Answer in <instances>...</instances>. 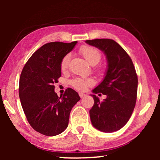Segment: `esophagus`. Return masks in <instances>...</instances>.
<instances>
[{
	"label": "esophagus",
	"mask_w": 160,
	"mask_h": 160,
	"mask_svg": "<svg viewBox=\"0 0 160 160\" xmlns=\"http://www.w3.org/2000/svg\"><path fill=\"white\" fill-rule=\"evenodd\" d=\"M79 95L80 97V98H82V97L86 96V94H84V93H82V92H79Z\"/></svg>",
	"instance_id": "obj_1"
}]
</instances>
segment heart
<instances>
[{
    "instance_id": "b5f03b06",
    "label": "heart",
    "mask_w": 160,
    "mask_h": 160,
    "mask_svg": "<svg viewBox=\"0 0 160 160\" xmlns=\"http://www.w3.org/2000/svg\"><path fill=\"white\" fill-rule=\"evenodd\" d=\"M80 53L82 55L85 60L90 63L92 66H95L99 63L100 59H101V53L97 49V48L91 47V46L85 45L81 47L79 50ZM70 55L69 53L66 54L63 58H62L60 63L61 70L62 71H64L68 68V63L70 61ZM98 70L101 69L98 68ZM94 81L92 78H75L70 81V84L74 88L78 90H85L88 87L93 85Z\"/></svg>"
}]
</instances>
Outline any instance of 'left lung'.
<instances>
[{
    "instance_id": "left-lung-1",
    "label": "left lung",
    "mask_w": 160,
    "mask_h": 160,
    "mask_svg": "<svg viewBox=\"0 0 160 160\" xmlns=\"http://www.w3.org/2000/svg\"><path fill=\"white\" fill-rule=\"evenodd\" d=\"M86 43L102 50L108 63L104 80L92 90L107 98L100 102L96 95H91L94 102L90 110L91 122L100 131L114 132L126 125L133 112L138 90L136 71L131 57L114 40L96 39Z\"/></svg>"
}]
</instances>
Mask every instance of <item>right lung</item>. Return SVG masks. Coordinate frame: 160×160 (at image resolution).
I'll list each match as a JSON object with an SVG mask.
<instances>
[{
	"instance_id": "obj_1",
	"label": "right lung",
	"mask_w": 160,
	"mask_h": 160,
	"mask_svg": "<svg viewBox=\"0 0 160 160\" xmlns=\"http://www.w3.org/2000/svg\"><path fill=\"white\" fill-rule=\"evenodd\" d=\"M77 42H54L43 45L22 70L19 85L22 107L33 129L47 136L58 135L66 129L70 111L80 99L71 88L60 97L54 92V84L61 75V59Z\"/></svg>"
}]
</instances>
